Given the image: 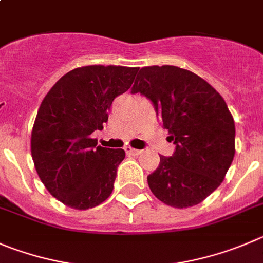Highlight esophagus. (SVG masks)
<instances>
[{
    "label": "esophagus",
    "mask_w": 263,
    "mask_h": 263,
    "mask_svg": "<svg viewBox=\"0 0 263 263\" xmlns=\"http://www.w3.org/2000/svg\"><path fill=\"white\" fill-rule=\"evenodd\" d=\"M126 153L131 154V156H139V154L141 153V151H140V149L131 148V146H126Z\"/></svg>",
    "instance_id": "obj_1"
}]
</instances>
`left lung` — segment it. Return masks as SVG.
<instances>
[{
  "mask_svg": "<svg viewBox=\"0 0 263 263\" xmlns=\"http://www.w3.org/2000/svg\"><path fill=\"white\" fill-rule=\"evenodd\" d=\"M132 93L151 98L176 145L148 176L153 195L178 209L202 202L235 156V122L223 97L192 71L170 65L140 68Z\"/></svg>",
  "mask_w": 263,
  "mask_h": 263,
  "instance_id": "8db88e82",
  "label": "left lung"
}]
</instances>
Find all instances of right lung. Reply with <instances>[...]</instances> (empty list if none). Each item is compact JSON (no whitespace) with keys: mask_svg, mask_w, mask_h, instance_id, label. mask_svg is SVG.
Masks as SVG:
<instances>
[{"mask_svg":"<svg viewBox=\"0 0 263 263\" xmlns=\"http://www.w3.org/2000/svg\"><path fill=\"white\" fill-rule=\"evenodd\" d=\"M139 67L83 66L46 93L31 134V154L46 190L68 208L87 210L112 192L123 149L97 145L117 96L131 88Z\"/></svg>","mask_w":263,"mask_h":263,"instance_id":"right-lung-1","label":"right lung"}]
</instances>
